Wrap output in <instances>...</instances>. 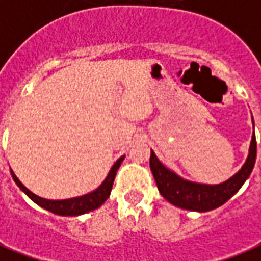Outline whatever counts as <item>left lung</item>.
<instances>
[{
  "label": "left lung",
  "mask_w": 261,
  "mask_h": 261,
  "mask_svg": "<svg viewBox=\"0 0 261 261\" xmlns=\"http://www.w3.org/2000/svg\"><path fill=\"white\" fill-rule=\"evenodd\" d=\"M254 162H256V137L253 133L250 151H249V156L245 165L235 176H232L229 180L224 181L221 185L210 186V185H198L193 181L183 180L173 172L166 169L164 165L159 162V159L152 151H151L149 166L152 170L159 193L168 201L185 210L202 213V211L218 208L219 205L228 201L250 176Z\"/></svg>",
  "instance_id": "8db88e82"
}]
</instances>
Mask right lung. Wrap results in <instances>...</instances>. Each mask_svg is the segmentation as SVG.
<instances>
[{"label": "right lung", "instance_id": "1", "mask_svg": "<svg viewBox=\"0 0 261 261\" xmlns=\"http://www.w3.org/2000/svg\"><path fill=\"white\" fill-rule=\"evenodd\" d=\"M124 156H121L120 159H117V162L113 165V168L109 172L106 180L103 181L100 186L97 187L95 192L89 193V194H85V196L75 197V198H69V200H46V198H42V197L33 194L31 190H28L20 180L15 176L14 172L12 173V177H14L15 183L23 190V192L31 197L33 201L39 204L40 207L46 208L48 211H51L54 214H59V215H81V214L89 213L95 208L100 207L103 202L108 200V197L110 196V192H112V187H113L114 177H116V173L119 170L120 165L123 162Z\"/></svg>", "mask_w": 261, "mask_h": 261}]
</instances>
